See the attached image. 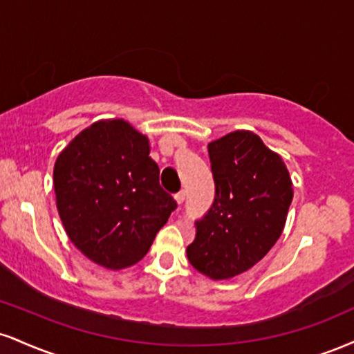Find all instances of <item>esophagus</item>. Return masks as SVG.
I'll return each instance as SVG.
<instances>
[{
    "label": "esophagus",
    "mask_w": 354,
    "mask_h": 354,
    "mask_svg": "<svg viewBox=\"0 0 354 354\" xmlns=\"http://www.w3.org/2000/svg\"><path fill=\"white\" fill-rule=\"evenodd\" d=\"M185 198H186L185 191H180V193H178V194H174V201H176L178 204H183V201H185Z\"/></svg>",
    "instance_id": "esophagus-1"
}]
</instances>
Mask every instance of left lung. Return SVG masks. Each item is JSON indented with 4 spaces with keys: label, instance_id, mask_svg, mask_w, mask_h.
I'll list each match as a JSON object with an SVG mask.
<instances>
[{
    "label": "left lung",
    "instance_id": "obj_1",
    "mask_svg": "<svg viewBox=\"0 0 354 354\" xmlns=\"http://www.w3.org/2000/svg\"><path fill=\"white\" fill-rule=\"evenodd\" d=\"M216 198L186 249L196 270L229 280L252 269L279 241L293 198L282 156L249 130L207 145Z\"/></svg>",
    "mask_w": 354,
    "mask_h": 354
}]
</instances>
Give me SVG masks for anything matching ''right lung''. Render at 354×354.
Segmentation results:
<instances>
[{
	"mask_svg": "<svg viewBox=\"0 0 354 354\" xmlns=\"http://www.w3.org/2000/svg\"><path fill=\"white\" fill-rule=\"evenodd\" d=\"M54 191L72 244L109 270L142 261L176 207L150 140L123 118H102L71 140L54 163Z\"/></svg>",
	"mask_w": 354,
	"mask_h": 354,
	"instance_id": "add662e5",
	"label": "right lung"
}]
</instances>
